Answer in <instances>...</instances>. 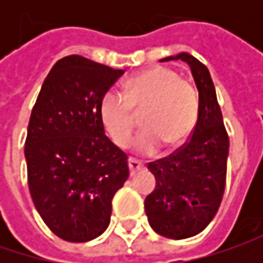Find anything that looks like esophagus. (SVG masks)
Masks as SVG:
<instances>
[{"instance_id":"esophagus-1","label":"esophagus","mask_w":263,"mask_h":263,"mask_svg":"<svg viewBox=\"0 0 263 263\" xmlns=\"http://www.w3.org/2000/svg\"><path fill=\"white\" fill-rule=\"evenodd\" d=\"M128 165H130V173H132V174H136L139 170H142V168L145 167V164H143V162L137 161V159H135V158H130Z\"/></svg>"}]
</instances>
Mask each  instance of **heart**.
<instances>
[{"mask_svg": "<svg viewBox=\"0 0 263 263\" xmlns=\"http://www.w3.org/2000/svg\"><path fill=\"white\" fill-rule=\"evenodd\" d=\"M196 90L168 67H152L130 77L123 93L109 89L101 98L99 118L108 136L126 146L135 130V109L142 112L143 128L135 137L133 149L151 155L162 145L181 146L192 135L197 120Z\"/></svg>", "mask_w": 263, "mask_h": 263, "instance_id": "1", "label": "heart"}]
</instances>
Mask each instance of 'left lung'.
Returning <instances> with one entry per match:
<instances>
[{
    "label": "left lung",
    "mask_w": 263,
    "mask_h": 263,
    "mask_svg": "<svg viewBox=\"0 0 263 263\" xmlns=\"http://www.w3.org/2000/svg\"><path fill=\"white\" fill-rule=\"evenodd\" d=\"M170 60L174 57L162 61ZM176 60L186 61L195 77L197 121L183 146L147 164L157 187L145 199V211L158 234L181 240L203 231L217 214L226 189L230 140L206 66L186 52Z\"/></svg>",
    "instance_id": "8db88e82"
}]
</instances>
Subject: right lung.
Returning <instances> with one entry per match:
<instances>
[{"instance_id":"add662e5","label":"right lung","mask_w":263,"mask_h":263,"mask_svg":"<svg viewBox=\"0 0 263 263\" xmlns=\"http://www.w3.org/2000/svg\"><path fill=\"white\" fill-rule=\"evenodd\" d=\"M124 70L82 55L57 61L30 114L25 155L36 209L60 238L83 243L109 226L128 157L105 136L101 98Z\"/></svg>"}]
</instances>
